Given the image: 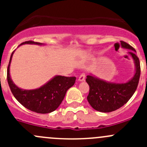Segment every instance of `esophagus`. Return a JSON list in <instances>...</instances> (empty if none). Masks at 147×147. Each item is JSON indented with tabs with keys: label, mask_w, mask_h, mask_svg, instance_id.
<instances>
[{
	"label": "esophagus",
	"mask_w": 147,
	"mask_h": 147,
	"mask_svg": "<svg viewBox=\"0 0 147 147\" xmlns=\"http://www.w3.org/2000/svg\"><path fill=\"white\" fill-rule=\"evenodd\" d=\"M84 79H85V74L82 73L80 75L79 78H78V80L80 81V82H81V81L84 80Z\"/></svg>",
	"instance_id": "esophagus-1"
}]
</instances>
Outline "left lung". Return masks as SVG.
Wrapping results in <instances>:
<instances>
[{"label":"left lung","instance_id":"1","mask_svg":"<svg viewBox=\"0 0 147 147\" xmlns=\"http://www.w3.org/2000/svg\"><path fill=\"white\" fill-rule=\"evenodd\" d=\"M121 45L124 48L136 51L133 47L124 41ZM136 65L134 78L124 84L107 82L91 75H87L86 82L89 84L90 92L87 99L92 107L102 112H110L119 109L125 105L135 92L141 74L139 57L133 52H129Z\"/></svg>","mask_w":147,"mask_h":147}]
</instances>
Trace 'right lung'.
Here are the masks:
<instances>
[{
  "label": "right lung",
  "instance_id": "right-lung-1",
  "mask_svg": "<svg viewBox=\"0 0 147 147\" xmlns=\"http://www.w3.org/2000/svg\"><path fill=\"white\" fill-rule=\"evenodd\" d=\"M26 43L41 45L40 42L32 40L23 42L21 45ZM13 53V52L7 69V80L15 98L23 107L37 113L47 114L55 110L63 102L68 89L74 85L76 78L58 75L36 90H21L13 82L10 77L9 67Z\"/></svg>",
  "mask_w": 147,
  "mask_h": 147
}]
</instances>
